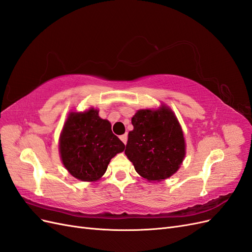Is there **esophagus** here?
<instances>
[{
    "label": "esophagus",
    "instance_id": "34e87169",
    "mask_svg": "<svg viewBox=\"0 0 252 252\" xmlns=\"http://www.w3.org/2000/svg\"><path fill=\"white\" fill-rule=\"evenodd\" d=\"M120 139H121V141L123 142L124 144H126V143H127V134H123V135H121V136H120Z\"/></svg>",
    "mask_w": 252,
    "mask_h": 252
}]
</instances>
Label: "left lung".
<instances>
[{
  "instance_id": "obj_1",
  "label": "left lung",
  "mask_w": 252,
  "mask_h": 252,
  "mask_svg": "<svg viewBox=\"0 0 252 252\" xmlns=\"http://www.w3.org/2000/svg\"><path fill=\"white\" fill-rule=\"evenodd\" d=\"M131 123L125 155L136 172L148 181H162L177 172L185 157V141L173 112L165 106L139 110Z\"/></svg>"
}]
</instances>
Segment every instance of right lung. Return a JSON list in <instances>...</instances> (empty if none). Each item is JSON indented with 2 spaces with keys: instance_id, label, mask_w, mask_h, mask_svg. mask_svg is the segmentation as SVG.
Returning a JSON list of instances; mask_svg holds the SVG:
<instances>
[{
  "instance_id": "add662e5",
  "label": "right lung",
  "mask_w": 252,
  "mask_h": 252,
  "mask_svg": "<svg viewBox=\"0 0 252 252\" xmlns=\"http://www.w3.org/2000/svg\"><path fill=\"white\" fill-rule=\"evenodd\" d=\"M125 149L111 131L107 120L91 108L70 113L60 138V154L66 169L81 181H96L107 169L110 159Z\"/></svg>"
}]
</instances>
